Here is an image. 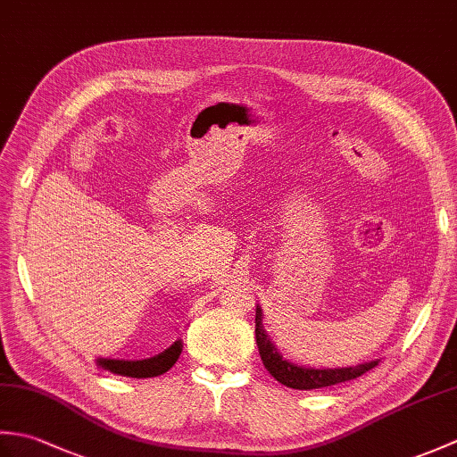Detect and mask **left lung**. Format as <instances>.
Segmentation results:
<instances>
[{
    "instance_id": "left-lung-1",
    "label": "left lung",
    "mask_w": 457,
    "mask_h": 457,
    "mask_svg": "<svg viewBox=\"0 0 457 457\" xmlns=\"http://www.w3.org/2000/svg\"><path fill=\"white\" fill-rule=\"evenodd\" d=\"M261 318H263V310H261V306H257L255 308V337H257L259 355L263 359V365L267 371L273 375L278 383L290 386V389L312 391V389H322V386L345 383V381H352V378L361 377L363 373L369 371V369L378 365V359L377 361H369L355 367H342V369H312V367L290 363L277 352L275 344L270 342L269 336L265 334L263 320Z\"/></svg>"
}]
</instances>
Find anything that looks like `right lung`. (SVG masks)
<instances>
[{
    "instance_id": "1",
    "label": "right lung",
    "mask_w": 457,
    "mask_h": 457,
    "mask_svg": "<svg viewBox=\"0 0 457 457\" xmlns=\"http://www.w3.org/2000/svg\"><path fill=\"white\" fill-rule=\"evenodd\" d=\"M182 353V342L177 339L170 347L164 349L162 353L153 355L149 359H137V361H125V359H96L98 365L105 371H112L121 377H133V378H147V377H159L167 373L169 369L177 363V359Z\"/></svg>"
}]
</instances>
